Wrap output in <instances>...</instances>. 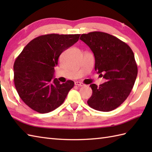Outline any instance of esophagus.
<instances>
[{"label": "esophagus", "instance_id": "34e87169", "mask_svg": "<svg viewBox=\"0 0 152 152\" xmlns=\"http://www.w3.org/2000/svg\"><path fill=\"white\" fill-rule=\"evenodd\" d=\"M75 85L76 86H80V87H82V86H85L83 83L80 82H75Z\"/></svg>", "mask_w": 152, "mask_h": 152}]
</instances>
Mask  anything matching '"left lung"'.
Masks as SVG:
<instances>
[{
    "label": "left lung",
    "instance_id": "obj_1",
    "mask_svg": "<svg viewBox=\"0 0 152 152\" xmlns=\"http://www.w3.org/2000/svg\"><path fill=\"white\" fill-rule=\"evenodd\" d=\"M95 56V70L106 82L90 85L92 95L88 101L96 110L110 112L117 108L129 95L136 80L138 68L133 51L112 35L95 31L80 38Z\"/></svg>",
    "mask_w": 152,
    "mask_h": 152
}]
</instances>
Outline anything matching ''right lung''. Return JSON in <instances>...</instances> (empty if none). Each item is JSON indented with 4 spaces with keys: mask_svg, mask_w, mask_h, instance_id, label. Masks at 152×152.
I'll return each instance as SVG.
<instances>
[{
    "mask_svg": "<svg viewBox=\"0 0 152 152\" xmlns=\"http://www.w3.org/2000/svg\"><path fill=\"white\" fill-rule=\"evenodd\" d=\"M80 34H49L32 40L16 58L14 84L25 104L40 114L63 104L74 82L53 78L61 53L78 42Z\"/></svg>",
    "mask_w": 152,
    "mask_h": 152,
    "instance_id": "1",
    "label": "right lung"
}]
</instances>
